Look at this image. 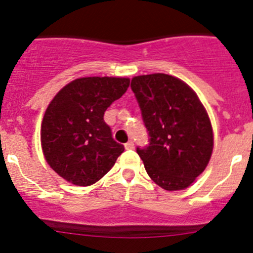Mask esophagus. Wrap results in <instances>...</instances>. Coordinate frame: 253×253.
<instances>
[{"instance_id":"34e87169","label":"esophagus","mask_w":253,"mask_h":253,"mask_svg":"<svg viewBox=\"0 0 253 253\" xmlns=\"http://www.w3.org/2000/svg\"><path fill=\"white\" fill-rule=\"evenodd\" d=\"M125 148H126V149H133V148H134L133 142H132V141H128V142L126 143V144H125Z\"/></svg>"}]
</instances>
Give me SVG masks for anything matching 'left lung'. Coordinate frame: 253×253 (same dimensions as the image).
Wrapping results in <instances>:
<instances>
[{"label": "left lung", "mask_w": 253, "mask_h": 253, "mask_svg": "<svg viewBox=\"0 0 253 253\" xmlns=\"http://www.w3.org/2000/svg\"><path fill=\"white\" fill-rule=\"evenodd\" d=\"M149 144L137 147L149 177L167 191L188 187L208 165L213 129L205 106L181 79L164 73L132 78Z\"/></svg>", "instance_id": "8db88e82"}]
</instances>
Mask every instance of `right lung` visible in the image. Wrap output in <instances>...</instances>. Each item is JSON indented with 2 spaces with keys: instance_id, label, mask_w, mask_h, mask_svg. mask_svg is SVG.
I'll use <instances>...</instances> for the list:
<instances>
[{
  "instance_id": "right-lung-1",
  "label": "right lung",
  "mask_w": 253,
  "mask_h": 253,
  "mask_svg": "<svg viewBox=\"0 0 253 253\" xmlns=\"http://www.w3.org/2000/svg\"><path fill=\"white\" fill-rule=\"evenodd\" d=\"M128 85V78L85 77L56 94L45 111L40 134L53 171L77 186L93 185L110 171L125 147L114 141L104 114Z\"/></svg>"
}]
</instances>
